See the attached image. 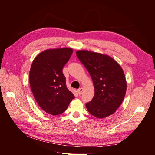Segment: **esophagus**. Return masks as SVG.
Returning a JSON list of instances; mask_svg holds the SVG:
<instances>
[{
	"label": "esophagus",
	"mask_w": 155,
	"mask_h": 155,
	"mask_svg": "<svg viewBox=\"0 0 155 155\" xmlns=\"http://www.w3.org/2000/svg\"><path fill=\"white\" fill-rule=\"evenodd\" d=\"M83 88H79V89H78V91H77V92L79 94V95H81L82 93H83Z\"/></svg>",
	"instance_id": "esophagus-1"
}]
</instances>
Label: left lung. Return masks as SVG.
Segmentation results:
<instances>
[{"instance_id":"left-lung-1","label":"left lung","mask_w":155,"mask_h":155,"mask_svg":"<svg viewBox=\"0 0 155 155\" xmlns=\"http://www.w3.org/2000/svg\"><path fill=\"white\" fill-rule=\"evenodd\" d=\"M76 53L90 74L94 87V96L86 104L89 113L98 118L114 114L122 103L127 90L122 68L105 54L88 50H78Z\"/></svg>"}]
</instances>
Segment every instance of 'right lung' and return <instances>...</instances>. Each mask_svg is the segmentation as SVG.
I'll return each instance as SVG.
<instances>
[{
	"label": "right lung",
	"instance_id": "right-lung-1",
	"mask_svg": "<svg viewBox=\"0 0 155 155\" xmlns=\"http://www.w3.org/2000/svg\"><path fill=\"white\" fill-rule=\"evenodd\" d=\"M72 52L70 48L48 49L33 61L29 74L30 87L37 103L46 113H63L74 98L62 72Z\"/></svg>",
	"mask_w": 155,
	"mask_h": 155
}]
</instances>
